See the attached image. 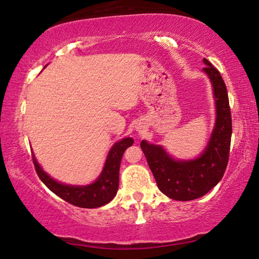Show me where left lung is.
<instances>
[{
    "label": "left lung",
    "instance_id": "1",
    "mask_svg": "<svg viewBox=\"0 0 259 259\" xmlns=\"http://www.w3.org/2000/svg\"><path fill=\"white\" fill-rule=\"evenodd\" d=\"M202 71L212 85L216 121L207 146L195 159H175L162 145L142 140L140 147L146 156L159 190L177 201L199 199L221 182L229 162L232 119L226 85L221 73L203 58Z\"/></svg>",
    "mask_w": 259,
    "mask_h": 259
}]
</instances>
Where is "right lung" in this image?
<instances>
[{
    "instance_id": "obj_1",
    "label": "right lung",
    "mask_w": 259,
    "mask_h": 259,
    "mask_svg": "<svg viewBox=\"0 0 259 259\" xmlns=\"http://www.w3.org/2000/svg\"><path fill=\"white\" fill-rule=\"evenodd\" d=\"M134 144V139L126 137L116 142L109 150L102 172L94 183L88 185H68L50 177L38 164L33 154L36 172L43 184L59 198L80 208H98L107 204L116 195L119 188V171L124 151Z\"/></svg>"
}]
</instances>
